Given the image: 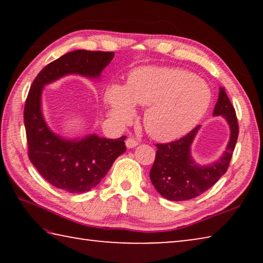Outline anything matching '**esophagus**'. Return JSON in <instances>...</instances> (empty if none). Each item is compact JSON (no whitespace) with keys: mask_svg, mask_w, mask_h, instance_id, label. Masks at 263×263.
Instances as JSON below:
<instances>
[{"mask_svg":"<svg viewBox=\"0 0 263 263\" xmlns=\"http://www.w3.org/2000/svg\"><path fill=\"white\" fill-rule=\"evenodd\" d=\"M137 145H138V141L136 139H133V138H127L126 139L127 148H133V147H136Z\"/></svg>","mask_w":263,"mask_h":263,"instance_id":"34e87169","label":"esophagus"}]
</instances>
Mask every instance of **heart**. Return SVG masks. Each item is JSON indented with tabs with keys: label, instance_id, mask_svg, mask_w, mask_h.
Instances as JSON below:
<instances>
[{
	"label": "heart",
	"instance_id": "b5f03b06",
	"mask_svg": "<svg viewBox=\"0 0 263 263\" xmlns=\"http://www.w3.org/2000/svg\"><path fill=\"white\" fill-rule=\"evenodd\" d=\"M211 90L203 80L180 68L142 67L128 78L127 87L112 84L105 92L111 114L126 122L135 104L147 106L144 125L154 139L168 141L184 136L211 103Z\"/></svg>",
	"mask_w": 263,
	"mask_h": 263
}]
</instances>
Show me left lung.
I'll use <instances>...</instances> for the list:
<instances>
[{
  "mask_svg": "<svg viewBox=\"0 0 263 263\" xmlns=\"http://www.w3.org/2000/svg\"><path fill=\"white\" fill-rule=\"evenodd\" d=\"M219 115L229 123L231 138L224 154L211 166H198L191 159L190 146L199 125L180 139L166 144H155L158 149L149 177L154 188L164 198L171 201H186L197 197L210 189L228 171L237 144L239 125L234 106L221 87L213 110V116Z\"/></svg>",
  "mask_w": 263,
  "mask_h": 263,
  "instance_id": "left-lung-1",
  "label": "left lung"
}]
</instances>
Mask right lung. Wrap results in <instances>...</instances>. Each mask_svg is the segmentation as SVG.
<instances>
[{
	"mask_svg": "<svg viewBox=\"0 0 263 263\" xmlns=\"http://www.w3.org/2000/svg\"><path fill=\"white\" fill-rule=\"evenodd\" d=\"M114 52L77 50L45 66L33 80L24 105V125L30 161L48 183L72 194L87 193L100 183L119 155L124 140L91 135L81 140H65L54 135L42 115L41 97L45 84L67 74L99 78Z\"/></svg>",
	"mask_w": 263,
	"mask_h": 263,
	"instance_id": "obj_1",
	"label": "right lung"
}]
</instances>
